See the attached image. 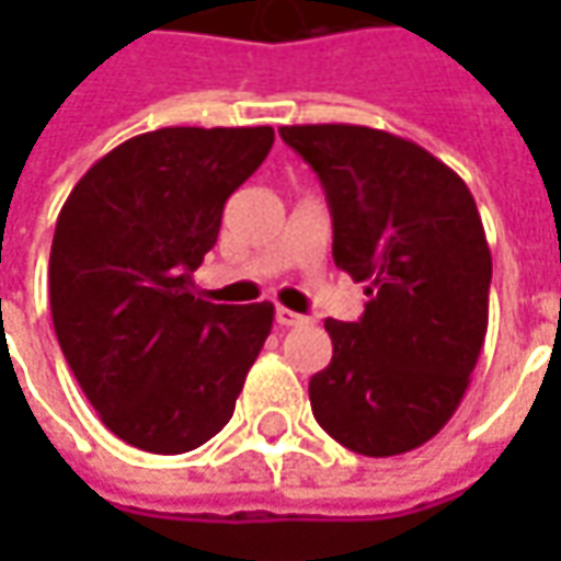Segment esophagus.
<instances>
[{
  "label": "esophagus",
  "mask_w": 561,
  "mask_h": 561,
  "mask_svg": "<svg viewBox=\"0 0 561 561\" xmlns=\"http://www.w3.org/2000/svg\"><path fill=\"white\" fill-rule=\"evenodd\" d=\"M274 321L280 324V328H302V324H309V318L299 312H290V309H284V306H277L274 309Z\"/></svg>",
  "instance_id": "esophagus-1"
}]
</instances>
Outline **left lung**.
<instances>
[{
  "instance_id": "obj_1",
  "label": "left lung",
  "mask_w": 561,
  "mask_h": 561,
  "mask_svg": "<svg viewBox=\"0 0 561 561\" xmlns=\"http://www.w3.org/2000/svg\"><path fill=\"white\" fill-rule=\"evenodd\" d=\"M334 218V262L365 314L328 318L334 356L309 380L318 424L362 456L419 449L459 409L486 336L490 247L465 181L419 142L358 124H293Z\"/></svg>"
}]
</instances>
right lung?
Wrapping results in <instances>:
<instances>
[{
	"mask_svg": "<svg viewBox=\"0 0 561 561\" xmlns=\"http://www.w3.org/2000/svg\"><path fill=\"white\" fill-rule=\"evenodd\" d=\"M271 127H162L102 156L61 205L49 255L58 346L102 424L178 456L225 427L274 306H215L193 271Z\"/></svg>",
	"mask_w": 561,
	"mask_h": 561,
	"instance_id": "1",
	"label": "right lung"
}]
</instances>
